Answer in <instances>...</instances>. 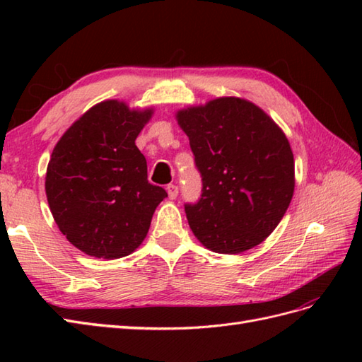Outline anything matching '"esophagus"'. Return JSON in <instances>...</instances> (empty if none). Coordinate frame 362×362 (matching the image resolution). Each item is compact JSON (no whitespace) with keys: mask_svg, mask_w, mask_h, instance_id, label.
Segmentation results:
<instances>
[{"mask_svg":"<svg viewBox=\"0 0 362 362\" xmlns=\"http://www.w3.org/2000/svg\"><path fill=\"white\" fill-rule=\"evenodd\" d=\"M166 191H168L169 199H175L177 194H179V188H177L175 185H168V187H166Z\"/></svg>","mask_w":362,"mask_h":362,"instance_id":"esophagus-1","label":"esophagus"}]
</instances>
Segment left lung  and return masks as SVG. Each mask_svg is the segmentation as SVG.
Wrapping results in <instances>:
<instances>
[{
  "mask_svg": "<svg viewBox=\"0 0 362 362\" xmlns=\"http://www.w3.org/2000/svg\"><path fill=\"white\" fill-rule=\"evenodd\" d=\"M202 175L185 213L194 236L218 253L263 243L294 194V156L283 130L247 99L226 96L175 113Z\"/></svg>",
  "mask_w": 362,
  "mask_h": 362,
  "instance_id": "obj_1",
  "label": "left lung"
}]
</instances>
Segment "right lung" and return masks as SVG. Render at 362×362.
<instances>
[{"label": "right lung", "instance_id": "1", "mask_svg": "<svg viewBox=\"0 0 362 362\" xmlns=\"http://www.w3.org/2000/svg\"><path fill=\"white\" fill-rule=\"evenodd\" d=\"M152 113L109 99L83 113L54 146L45 177L49 210L66 240L90 257L130 255L168 197L149 183L135 144Z\"/></svg>", "mask_w": 362, "mask_h": 362}]
</instances>
